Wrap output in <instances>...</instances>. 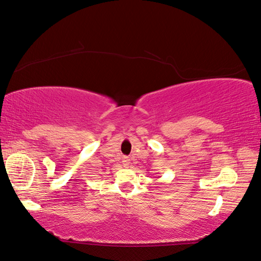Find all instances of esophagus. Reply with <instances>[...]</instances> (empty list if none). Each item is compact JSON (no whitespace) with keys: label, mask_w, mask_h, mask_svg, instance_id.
Masks as SVG:
<instances>
[{"label":"esophagus","mask_w":261,"mask_h":261,"mask_svg":"<svg viewBox=\"0 0 261 261\" xmlns=\"http://www.w3.org/2000/svg\"><path fill=\"white\" fill-rule=\"evenodd\" d=\"M124 166H125V168H127V166L130 165V159L129 158H124Z\"/></svg>","instance_id":"obj_1"}]
</instances>
